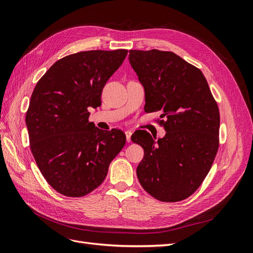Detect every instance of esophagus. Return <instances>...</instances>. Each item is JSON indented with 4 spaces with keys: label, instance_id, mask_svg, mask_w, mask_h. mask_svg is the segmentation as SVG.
Here are the masks:
<instances>
[{
    "label": "esophagus",
    "instance_id": "esophagus-1",
    "mask_svg": "<svg viewBox=\"0 0 253 253\" xmlns=\"http://www.w3.org/2000/svg\"><path fill=\"white\" fill-rule=\"evenodd\" d=\"M125 133H126V141H127V142H131L132 131H128V129H127V131H126Z\"/></svg>",
    "mask_w": 253,
    "mask_h": 253
}]
</instances>
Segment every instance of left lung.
Wrapping results in <instances>:
<instances>
[{
    "label": "left lung",
    "instance_id": "left-lung-1",
    "mask_svg": "<svg viewBox=\"0 0 253 253\" xmlns=\"http://www.w3.org/2000/svg\"><path fill=\"white\" fill-rule=\"evenodd\" d=\"M129 63L144 88L147 113L160 112L166 129L156 139L147 131L131 139L144 156L137 177L160 202L186 200L200 188L218 150L219 111L200 68L172 51L129 50Z\"/></svg>",
    "mask_w": 253,
    "mask_h": 253
}]
</instances>
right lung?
I'll return each mask as SVG.
<instances>
[{"instance_id": "right-lung-1", "label": "right lung", "mask_w": 253, "mask_h": 253, "mask_svg": "<svg viewBox=\"0 0 253 253\" xmlns=\"http://www.w3.org/2000/svg\"><path fill=\"white\" fill-rule=\"evenodd\" d=\"M126 49L87 50L53 63L38 81L26 113L30 150L44 178L60 194L81 197L98 188L125 147V133L89 122L105 83Z\"/></svg>"}]
</instances>
